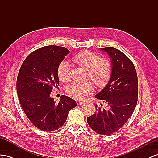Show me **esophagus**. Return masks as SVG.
Instances as JSON below:
<instances>
[{"label": "esophagus", "instance_id": "1", "mask_svg": "<svg viewBox=\"0 0 158 158\" xmlns=\"http://www.w3.org/2000/svg\"><path fill=\"white\" fill-rule=\"evenodd\" d=\"M77 104L78 105V106H80V105H82V104H83V101H79V100H77Z\"/></svg>", "mask_w": 158, "mask_h": 158}]
</instances>
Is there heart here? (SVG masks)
I'll return each mask as SVG.
<instances>
[{
    "label": "heart",
    "mask_w": 158,
    "mask_h": 158,
    "mask_svg": "<svg viewBox=\"0 0 158 158\" xmlns=\"http://www.w3.org/2000/svg\"><path fill=\"white\" fill-rule=\"evenodd\" d=\"M73 61L89 71V78L94 81L98 87L106 85L110 79L112 69L111 64L103 60L102 56L91 51H81L73 57ZM71 66L67 61H62L58 67V76L63 82L71 78ZM95 86L91 81L80 83L74 81L66 88L68 95L75 99H84L94 92Z\"/></svg>",
    "instance_id": "heart-1"
}]
</instances>
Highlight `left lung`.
<instances>
[{"instance_id": "left-lung-1", "label": "left lung", "mask_w": 158, "mask_h": 158, "mask_svg": "<svg viewBox=\"0 0 158 158\" xmlns=\"http://www.w3.org/2000/svg\"><path fill=\"white\" fill-rule=\"evenodd\" d=\"M111 57L112 72L109 83L95 98L106 108L95 106L87 118L90 127L99 134L111 135L127 122L134 111L138 97V79L134 64L123 52L112 47L100 48Z\"/></svg>"}]
</instances>
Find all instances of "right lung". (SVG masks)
<instances>
[{
	"instance_id": "1",
	"label": "right lung",
	"mask_w": 158,
	"mask_h": 158,
	"mask_svg": "<svg viewBox=\"0 0 158 158\" xmlns=\"http://www.w3.org/2000/svg\"><path fill=\"white\" fill-rule=\"evenodd\" d=\"M69 53L67 48L49 45L32 52L24 60L17 79L20 103L36 127L52 131L65 123L68 113L77 106L75 101L62 95L56 103L50 94L58 87V67Z\"/></svg>"
}]
</instances>
